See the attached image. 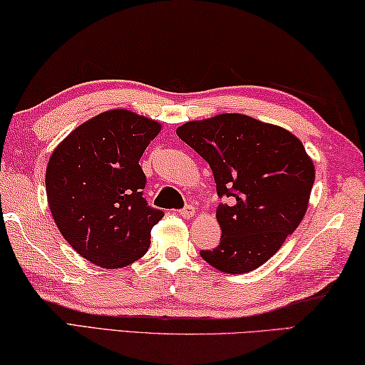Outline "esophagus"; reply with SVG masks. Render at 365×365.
<instances>
[{"instance_id":"esophagus-1","label":"esophagus","mask_w":365,"mask_h":365,"mask_svg":"<svg viewBox=\"0 0 365 365\" xmlns=\"http://www.w3.org/2000/svg\"><path fill=\"white\" fill-rule=\"evenodd\" d=\"M179 213H181L182 218H192L195 215V208L192 205H186Z\"/></svg>"}]
</instances>
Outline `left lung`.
Masks as SVG:
<instances>
[{
    "label": "left lung",
    "mask_w": 365,
    "mask_h": 365,
    "mask_svg": "<svg viewBox=\"0 0 365 365\" xmlns=\"http://www.w3.org/2000/svg\"><path fill=\"white\" fill-rule=\"evenodd\" d=\"M210 165L220 205V244L200 250L223 273L252 272L278 252L307 212L315 168L302 142L274 124L241 113H223L176 129Z\"/></svg>",
    "instance_id": "left-lung-1"
}]
</instances>
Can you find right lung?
<instances>
[{
    "label": "right lung",
    "instance_id": "obj_1",
    "mask_svg": "<svg viewBox=\"0 0 365 365\" xmlns=\"http://www.w3.org/2000/svg\"><path fill=\"white\" fill-rule=\"evenodd\" d=\"M161 124L124 108L103 111L66 135L48 160L51 217L77 254L116 270L145 255L163 212L142 195L139 165Z\"/></svg>",
    "mask_w": 365,
    "mask_h": 365
}]
</instances>
